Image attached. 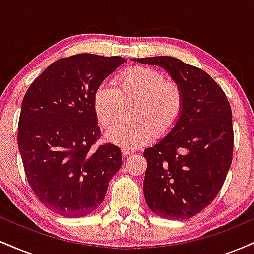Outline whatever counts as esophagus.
<instances>
[{"instance_id": "1", "label": "esophagus", "mask_w": 254, "mask_h": 254, "mask_svg": "<svg viewBox=\"0 0 254 254\" xmlns=\"http://www.w3.org/2000/svg\"><path fill=\"white\" fill-rule=\"evenodd\" d=\"M122 153H123V155L124 156H130L131 154H133V151L132 150H129V149H122Z\"/></svg>"}]
</instances>
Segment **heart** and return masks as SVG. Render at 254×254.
<instances>
[{"label":"heart","instance_id":"heart-1","mask_svg":"<svg viewBox=\"0 0 254 254\" xmlns=\"http://www.w3.org/2000/svg\"><path fill=\"white\" fill-rule=\"evenodd\" d=\"M137 101L133 122L122 124L106 133V138L125 149H137L149 143L155 135L171 131L182 115L183 90L179 84L166 80L161 71L147 66H133L122 72L117 87L104 83L94 95V110L99 123L111 129L118 123L124 103Z\"/></svg>","mask_w":254,"mask_h":254}]
</instances>
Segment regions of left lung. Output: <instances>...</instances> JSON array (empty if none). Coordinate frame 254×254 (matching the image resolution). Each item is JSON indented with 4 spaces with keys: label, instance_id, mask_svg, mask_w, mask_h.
Instances as JSON below:
<instances>
[{
    "label": "left lung",
    "instance_id": "8db88e82",
    "mask_svg": "<svg viewBox=\"0 0 254 254\" xmlns=\"http://www.w3.org/2000/svg\"><path fill=\"white\" fill-rule=\"evenodd\" d=\"M132 61L164 68L184 95L176 125L143 153L145 202L164 218H191L215 199L232 165L234 136L228 99L205 71L178 58Z\"/></svg>",
    "mask_w": 254,
    "mask_h": 254
}]
</instances>
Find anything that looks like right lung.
I'll return each mask as SVG.
<instances>
[{
    "instance_id": "1",
    "label": "right lung",
    "mask_w": 254,
    "mask_h": 254,
    "mask_svg": "<svg viewBox=\"0 0 254 254\" xmlns=\"http://www.w3.org/2000/svg\"><path fill=\"white\" fill-rule=\"evenodd\" d=\"M124 62L92 54L61 58L26 92L17 145L32 190L58 215L82 217L94 211L121 168L117 145H92L100 136L95 92Z\"/></svg>"
}]
</instances>
